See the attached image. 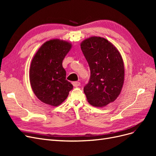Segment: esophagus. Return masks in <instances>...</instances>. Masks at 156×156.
Returning <instances> with one entry per match:
<instances>
[{
	"label": "esophagus",
	"mask_w": 156,
	"mask_h": 156,
	"mask_svg": "<svg viewBox=\"0 0 156 156\" xmlns=\"http://www.w3.org/2000/svg\"><path fill=\"white\" fill-rule=\"evenodd\" d=\"M72 84L73 85V87H79L80 84H81V83H80V82L79 81H74V82H72Z\"/></svg>",
	"instance_id": "1"
}]
</instances>
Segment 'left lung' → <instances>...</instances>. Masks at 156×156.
<instances>
[{"instance_id": "8db88e82", "label": "left lung", "mask_w": 156, "mask_h": 156, "mask_svg": "<svg viewBox=\"0 0 156 156\" xmlns=\"http://www.w3.org/2000/svg\"><path fill=\"white\" fill-rule=\"evenodd\" d=\"M90 69L84 92L90 104L103 107L116 100L124 81V65L120 52L104 37L92 36L81 44Z\"/></svg>"}]
</instances>
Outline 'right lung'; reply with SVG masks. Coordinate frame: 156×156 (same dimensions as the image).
<instances>
[{"label":"right lung","instance_id":"1","mask_svg":"<svg viewBox=\"0 0 156 156\" xmlns=\"http://www.w3.org/2000/svg\"><path fill=\"white\" fill-rule=\"evenodd\" d=\"M72 44L59 39L47 41L33 57L30 67L31 88L36 96L45 104L56 107L67 98L73 88L66 79L62 61Z\"/></svg>","mask_w":156,"mask_h":156}]
</instances>
